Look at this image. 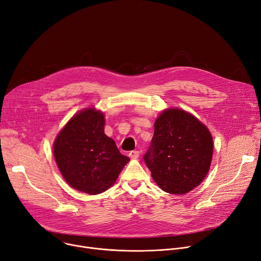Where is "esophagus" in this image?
<instances>
[{
    "instance_id": "esophagus-1",
    "label": "esophagus",
    "mask_w": 261,
    "mask_h": 261,
    "mask_svg": "<svg viewBox=\"0 0 261 261\" xmlns=\"http://www.w3.org/2000/svg\"><path fill=\"white\" fill-rule=\"evenodd\" d=\"M129 157L132 158V159H137L138 157L140 156V152L138 151V150H132V151H129Z\"/></svg>"
}]
</instances>
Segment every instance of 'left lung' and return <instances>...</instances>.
<instances>
[{
    "instance_id": "left-lung-1",
    "label": "left lung",
    "mask_w": 261,
    "mask_h": 261,
    "mask_svg": "<svg viewBox=\"0 0 261 261\" xmlns=\"http://www.w3.org/2000/svg\"><path fill=\"white\" fill-rule=\"evenodd\" d=\"M151 143L143 159L161 190L182 195L200 185L213 156L207 127L183 110L171 109L155 121Z\"/></svg>"
}]
</instances>
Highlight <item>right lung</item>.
Listing matches in <instances>:
<instances>
[{
	"mask_svg": "<svg viewBox=\"0 0 261 261\" xmlns=\"http://www.w3.org/2000/svg\"><path fill=\"white\" fill-rule=\"evenodd\" d=\"M104 125L103 113L84 110L68 121L54 143L55 159L65 181L89 195L110 189L129 161L104 134Z\"/></svg>",
	"mask_w": 261,
	"mask_h": 261,
	"instance_id": "add662e5",
	"label": "right lung"
}]
</instances>
